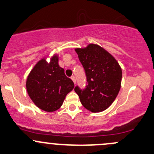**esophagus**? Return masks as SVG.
Segmentation results:
<instances>
[{
  "instance_id": "esophagus-1",
  "label": "esophagus",
  "mask_w": 154,
  "mask_h": 154,
  "mask_svg": "<svg viewBox=\"0 0 154 154\" xmlns=\"http://www.w3.org/2000/svg\"><path fill=\"white\" fill-rule=\"evenodd\" d=\"M71 78H72V81L74 82V83L75 84V83H76V78H75V77H74V76H72V77H71Z\"/></svg>"
}]
</instances>
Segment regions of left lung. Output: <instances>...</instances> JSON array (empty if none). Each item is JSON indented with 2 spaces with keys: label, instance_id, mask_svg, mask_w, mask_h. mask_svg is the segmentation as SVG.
Masks as SVG:
<instances>
[{
  "label": "left lung",
  "instance_id": "8db88e82",
  "mask_svg": "<svg viewBox=\"0 0 154 154\" xmlns=\"http://www.w3.org/2000/svg\"><path fill=\"white\" fill-rule=\"evenodd\" d=\"M79 60L85 70L88 85L74 91L82 105L91 112L107 109L114 101L121 87L122 69L115 58L96 44L76 48Z\"/></svg>",
  "mask_w": 154,
  "mask_h": 154
}]
</instances>
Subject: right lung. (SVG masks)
<instances>
[{"mask_svg":"<svg viewBox=\"0 0 154 154\" xmlns=\"http://www.w3.org/2000/svg\"><path fill=\"white\" fill-rule=\"evenodd\" d=\"M74 87V82L58 65L57 55L51 58L49 63L45 59L40 60L26 80V89L31 100L39 108L48 112L59 109Z\"/></svg>","mask_w":154,"mask_h":154,"instance_id":"add662e5","label":"right lung"}]
</instances>
